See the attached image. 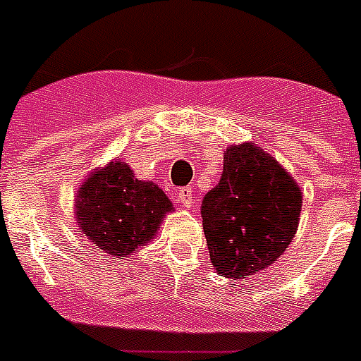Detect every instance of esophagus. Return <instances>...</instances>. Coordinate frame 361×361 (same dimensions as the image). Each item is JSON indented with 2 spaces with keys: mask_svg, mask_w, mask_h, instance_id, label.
Instances as JSON below:
<instances>
[{
  "mask_svg": "<svg viewBox=\"0 0 361 361\" xmlns=\"http://www.w3.org/2000/svg\"><path fill=\"white\" fill-rule=\"evenodd\" d=\"M178 198H180V202L183 206H187V208H191L192 204H197L198 200V197L192 191V187H181L180 192H178Z\"/></svg>",
  "mask_w": 361,
  "mask_h": 361,
  "instance_id": "34e87169",
  "label": "esophagus"
}]
</instances>
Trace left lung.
Returning a JSON list of instances; mask_svg holds the SVG:
<instances>
[{
    "instance_id": "1",
    "label": "left lung",
    "mask_w": 361,
    "mask_h": 361,
    "mask_svg": "<svg viewBox=\"0 0 361 361\" xmlns=\"http://www.w3.org/2000/svg\"><path fill=\"white\" fill-rule=\"evenodd\" d=\"M302 191L255 144L231 146L219 183L202 198V226L217 274L251 277L271 266L296 234Z\"/></svg>"
}]
</instances>
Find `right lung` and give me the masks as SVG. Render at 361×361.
Instances as JSON below:
<instances>
[{"label":"right lung","mask_w":361,"mask_h":361,"mask_svg":"<svg viewBox=\"0 0 361 361\" xmlns=\"http://www.w3.org/2000/svg\"><path fill=\"white\" fill-rule=\"evenodd\" d=\"M170 209L169 197L152 181L136 180L121 161L93 172L76 198L82 234L118 258L152 240Z\"/></svg>","instance_id":"right-lung-1"}]
</instances>
